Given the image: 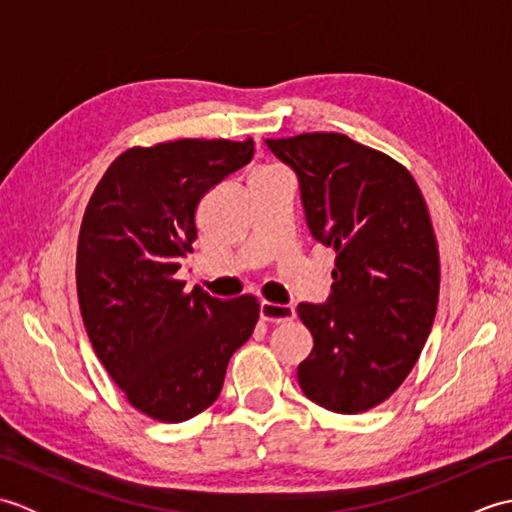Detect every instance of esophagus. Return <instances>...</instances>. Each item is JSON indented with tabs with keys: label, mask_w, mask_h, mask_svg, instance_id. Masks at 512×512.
Here are the masks:
<instances>
[{
	"label": "esophagus",
	"mask_w": 512,
	"mask_h": 512,
	"mask_svg": "<svg viewBox=\"0 0 512 512\" xmlns=\"http://www.w3.org/2000/svg\"><path fill=\"white\" fill-rule=\"evenodd\" d=\"M259 314H262V319L268 323H286V321L295 319V308L281 306V303L264 301L262 306H259Z\"/></svg>",
	"instance_id": "1"
}]
</instances>
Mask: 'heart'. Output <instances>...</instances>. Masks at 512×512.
Listing matches in <instances>:
<instances>
[{"label":"heart","mask_w":512,"mask_h":512,"mask_svg":"<svg viewBox=\"0 0 512 512\" xmlns=\"http://www.w3.org/2000/svg\"><path fill=\"white\" fill-rule=\"evenodd\" d=\"M262 171H277V167H264Z\"/></svg>","instance_id":"b5f03b06"}]
</instances>
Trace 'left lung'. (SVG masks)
Instances as JSON below:
<instances>
[{
	"label": "left lung",
	"instance_id": "1",
	"mask_svg": "<svg viewBox=\"0 0 512 512\" xmlns=\"http://www.w3.org/2000/svg\"><path fill=\"white\" fill-rule=\"evenodd\" d=\"M295 169L310 233L334 248L328 303H299L314 345L297 367L312 402L361 413L416 365L440 292V253L420 187L398 160L345 134L268 138Z\"/></svg>",
	"mask_w": 512,
	"mask_h": 512
}]
</instances>
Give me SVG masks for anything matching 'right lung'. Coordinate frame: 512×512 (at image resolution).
<instances>
[{
	"instance_id": "obj_1",
	"label": "right lung",
	"mask_w": 512,
	"mask_h": 512,
	"mask_svg": "<svg viewBox=\"0 0 512 512\" xmlns=\"http://www.w3.org/2000/svg\"><path fill=\"white\" fill-rule=\"evenodd\" d=\"M255 154L213 138L123 151L96 184L76 246V290L96 356L129 405L184 422L217 400L226 365L253 334L259 301H231L176 279L198 237L204 193Z\"/></svg>"
}]
</instances>
